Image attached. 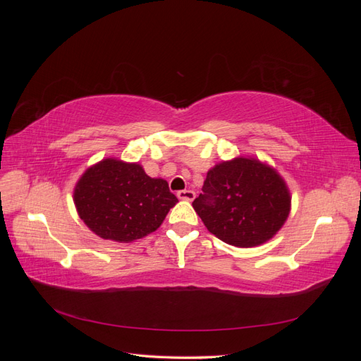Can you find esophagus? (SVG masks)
Returning a JSON list of instances; mask_svg holds the SVG:
<instances>
[{
  "label": "esophagus",
  "mask_w": 361,
  "mask_h": 361,
  "mask_svg": "<svg viewBox=\"0 0 361 361\" xmlns=\"http://www.w3.org/2000/svg\"><path fill=\"white\" fill-rule=\"evenodd\" d=\"M195 197V192L191 190H182L178 191V199L179 200H185V202H192Z\"/></svg>",
  "instance_id": "34e87169"
}]
</instances>
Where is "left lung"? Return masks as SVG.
<instances>
[{"label": "left lung", "mask_w": 361, "mask_h": 361, "mask_svg": "<svg viewBox=\"0 0 361 361\" xmlns=\"http://www.w3.org/2000/svg\"><path fill=\"white\" fill-rule=\"evenodd\" d=\"M286 180L255 157L221 161L207 171L203 194L192 202L207 231L241 248L268 243L290 212Z\"/></svg>", "instance_id": "left-lung-1"}]
</instances>
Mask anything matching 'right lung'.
<instances>
[{"instance_id":"add662e5","label":"right lung","mask_w":361,"mask_h":361,"mask_svg":"<svg viewBox=\"0 0 361 361\" xmlns=\"http://www.w3.org/2000/svg\"><path fill=\"white\" fill-rule=\"evenodd\" d=\"M73 203L84 224L99 238L134 243L157 231L178 197L167 180L147 176L141 164L105 158L81 174Z\"/></svg>"}]
</instances>
